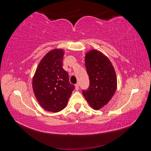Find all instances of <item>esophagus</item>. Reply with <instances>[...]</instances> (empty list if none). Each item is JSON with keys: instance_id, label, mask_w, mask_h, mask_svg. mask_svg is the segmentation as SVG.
Here are the masks:
<instances>
[{"instance_id": "1", "label": "esophagus", "mask_w": 151, "mask_h": 151, "mask_svg": "<svg viewBox=\"0 0 151 151\" xmlns=\"http://www.w3.org/2000/svg\"><path fill=\"white\" fill-rule=\"evenodd\" d=\"M75 89L76 91H78L79 89V85H78V84H76V85H75Z\"/></svg>"}]
</instances>
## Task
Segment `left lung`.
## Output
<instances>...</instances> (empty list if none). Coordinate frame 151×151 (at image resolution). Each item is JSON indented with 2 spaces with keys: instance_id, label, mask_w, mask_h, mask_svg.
<instances>
[{
  "instance_id": "left-lung-1",
  "label": "left lung",
  "mask_w": 151,
  "mask_h": 151,
  "mask_svg": "<svg viewBox=\"0 0 151 151\" xmlns=\"http://www.w3.org/2000/svg\"><path fill=\"white\" fill-rule=\"evenodd\" d=\"M85 66L90 85L83 90V96L94 110H99L109 103L116 90L117 78L109 58L97 50L85 55Z\"/></svg>"
}]
</instances>
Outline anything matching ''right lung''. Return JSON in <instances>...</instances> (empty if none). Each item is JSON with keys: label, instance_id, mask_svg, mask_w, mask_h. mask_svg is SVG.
<instances>
[{"label": "right lung", "instance_id": "add662e5", "mask_svg": "<svg viewBox=\"0 0 151 151\" xmlns=\"http://www.w3.org/2000/svg\"><path fill=\"white\" fill-rule=\"evenodd\" d=\"M64 55L62 49L49 51L40 60L32 78L36 99L49 112H57L65 109L75 89L68 73L63 68Z\"/></svg>", "mask_w": 151, "mask_h": 151}]
</instances>
